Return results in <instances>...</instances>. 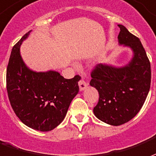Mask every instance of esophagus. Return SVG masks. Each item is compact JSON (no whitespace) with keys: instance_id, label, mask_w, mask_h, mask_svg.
Masks as SVG:
<instances>
[{"instance_id":"1","label":"esophagus","mask_w":156,"mask_h":156,"mask_svg":"<svg viewBox=\"0 0 156 156\" xmlns=\"http://www.w3.org/2000/svg\"><path fill=\"white\" fill-rule=\"evenodd\" d=\"M78 84H79L80 90H84L86 89V87H87V83H86L83 79L80 80Z\"/></svg>"}]
</instances>
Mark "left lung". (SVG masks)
Instances as JSON below:
<instances>
[{"label": "left lung", "instance_id": "left-lung-1", "mask_svg": "<svg viewBox=\"0 0 156 156\" xmlns=\"http://www.w3.org/2000/svg\"><path fill=\"white\" fill-rule=\"evenodd\" d=\"M119 27V42L132 49V60L122 68L96 65L90 82L99 92L94 114L111 126L123 125L136 116L145 103L151 80V63L140 39L124 26Z\"/></svg>", "mask_w": 156, "mask_h": 156}]
</instances>
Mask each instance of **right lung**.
I'll return each mask as SVG.
<instances>
[{"label": "right lung", "mask_w": 156, "mask_h": 156, "mask_svg": "<svg viewBox=\"0 0 156 156\" xmlns=\"http://www.w3.org/2000/svg\"><path fill=\"white\" fill-rule=\"evenodd\" d=\"M30 31L13 46L6 69V90L13 111L26 126L50 131L62 122L79 91L76 75L65 79L56 71L34 72L21 59L20 45Z\"/></svg>", "instance_id": "add662e5"}]
</instances>
